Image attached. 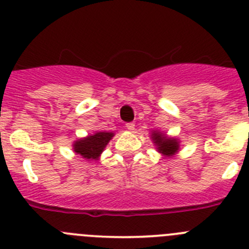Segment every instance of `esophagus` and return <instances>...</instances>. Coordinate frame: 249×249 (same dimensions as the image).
<instances>
[{
  "label": "esophagus",
  "mask_w": 249,
  "mask_h": 249,
  "mask_svg": "<svg viewBox=\"0 0 249 249\" xmlns=\"http://www.w3.org/2000/svg\"><path fill=\"white\" fill-rule=\"evenodd\" d=\"M125 126H126V129L129 130V131H134V130H135V123H127Z\"/></svg>",
  "instance_id": "34e87169"
}]
</instances>
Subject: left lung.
<instances>
[{
  "mask_svg": "<svg viewBox=\"0 0 249 249\" xmlns=\"http://www.w3.org/2000/svg\"><path fill=\"white\" fill-rule=\"evenodd\" d=\"M150 136H152L154 144L157 145L158 152L161 153L165 157H172L179 149V142L177 139L167 137L166 135L160 131H153Z\"/></svg>",
  "mask_w": 249,
  "mask_h": 249,
  "instance_id": "1",
  "label": "left lung"
}]
</instances>
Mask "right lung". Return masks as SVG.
<instances>
[{"instance_id": "right-lung-1", "label": "right lung", "mask_w": 249, "mask_h": 249, "mask_svg": "<svg viewBox=\"0 0 249 249\" xmlns=\"http://www.w3.org/2000/svg\"><path fill=\"white\" fill-rule=\"evenodd\" d=\"M114 136L113 132H96L94 135L80 139L74 142L73 150L80 157L87 160L99 159L100 154L104 152L107 143Z\"/></svg>"}]
</instances>
